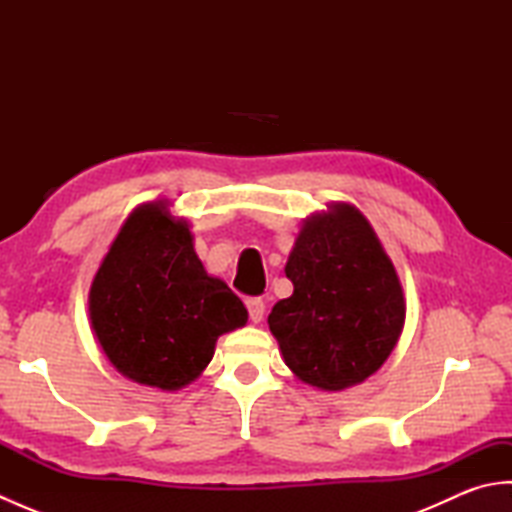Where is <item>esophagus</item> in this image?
Segmentation results:
<instances>
[{
	"label": "esophagus",
	"mask_w": 512,
	"mask_h": 512,
	"mask_svg": "<svg viewBox=\"0 0 512 512\" xmlns=\"http://www.w3.org/2000/svg\"><path fill=\"white\" fill-rule=\"evenodd\" d=\"M246 308H248V317L253 323H259L264 319V310H266V303L262 299H248L246 301Z\"/></svg>",
	"instance_id": "34e87169"
}]
</instances>
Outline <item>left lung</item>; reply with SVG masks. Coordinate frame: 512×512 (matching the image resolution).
<instances>
[{"label":"left lung","instance_id":"obj_1","mask_svg":"<svg viewBox=\"0 0 512 512\" xmlns=\"http://www.w3.org/2000/svg\"><path fill=\"white\" fill-rule=\"evenodd\" d=\"M286 277L295 292L275 303L268 325L290 372L321 391L376 374L405 328L407 303L367 217L350 202L306 217Z\"/></svg>","mask_w":512,"mask_h":512}]
</instances>
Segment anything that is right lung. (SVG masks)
<instances>
[{
  "label": "right lung",
  "mask_w": 512,
  "mask_h": 512,
  "mask_svg": "<svg viewBox=\"0 0 512 512\" xmlns=\"http://www.w3.org/2000/svg\"><path fill=\"white\" fill-rule=\"evenodd\" d=\"M88 306L116 372L162 391L191 385L217 339L248 321L242 299L206 273L189 220L173 215L167 200L127 215L92 279Z\"/></svg>",
  "instance_id": "right-lung-1"
}]
</instances>
